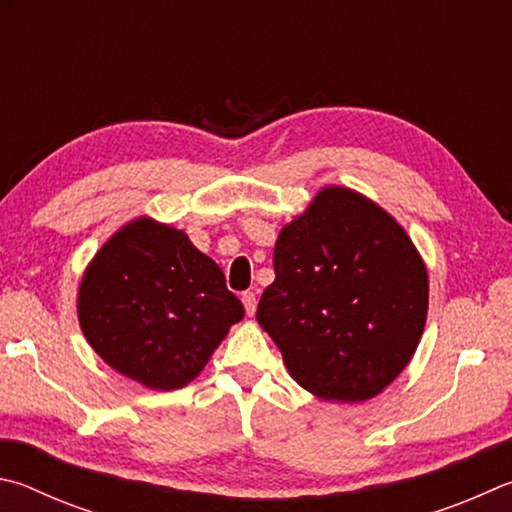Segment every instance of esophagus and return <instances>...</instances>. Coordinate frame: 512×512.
Masks as SVG:
<instances>
[{
    "mask_svg": "<svg viewBox=\"0 0 512 512\" xmlns=\"http://www.w3.org/2000/svg\"><path fill=\"white\" fill-rule=\"evenodd\" d=\"M242 306H245L249 317L254 315V312H256V294L254 292H242Z\"/></svg>",
    "mask_w": 512,
    "mask_h": 512,
    "instance_id": "obj_1",
    "label": "esophagus"
}]
</instances>
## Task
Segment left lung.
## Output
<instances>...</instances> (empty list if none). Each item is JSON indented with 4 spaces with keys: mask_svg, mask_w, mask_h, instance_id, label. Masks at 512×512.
<instances>
[{
    "mask_svg": "<svg viewBox=\"0 0 512 512\" xmlns=\"http://www.w3.org/2000/svg\"><path fill=\"white\" fill-rule=\"evenodd\" d=\"M274 272L256 319L303 389L364 402L414 357L427 319V267L407 231L369 197L321 188L281 229Z\"/></svg>",
    "mask_w": 512,
    "mask_h": 512,
    "instance_id": "left-lung-1",
    "label": "left lung"
}]
</instances>
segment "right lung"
Instances as JSON below:
<instances>
[{
	"instance_id": "add662e5",
	"label": "right lung",
	"mask_w": 512,
	"mask_h": 512,
	"mask_svg": "<svg viewBox=\"0 0 512 512\" xmlns=\"http://www.w3.org/2000/svg\"><path fill=\"white\" fill-rule=\"evenodd\" d=\"M242 317L220 267L184 231L152 218L116 231L78 288L89 346L114 371L155 391L195 380Z\"/></svg>"
}]
</instances>
